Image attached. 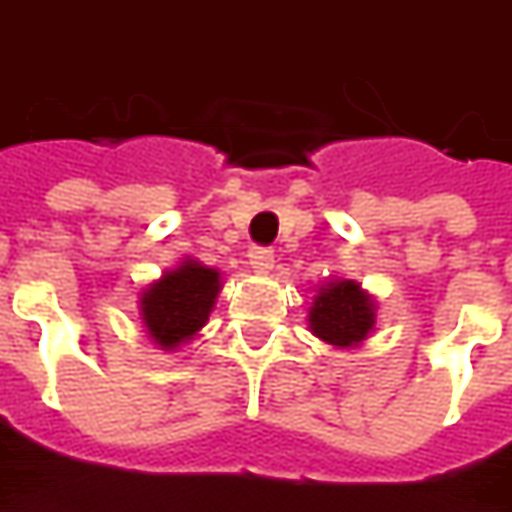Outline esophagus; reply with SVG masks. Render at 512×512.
Wrapping results in <instances>:
<instances>
[{"label": "esophagus", "mask_w": 512, "mask_h": 512, "mask_svg": "<svg viewBox=\"0 0 512 512\" xmlns=\"http://www.w3.org/2000/svg\"><path fill=\"white\" fill-rule=\"evenodd\" d=\"M249 266L260 271V274H268L271 268H274V252L271 249H263V246H255L252 252H249Z\"/></svg>", "instance_id": "34e87169"}]
</instances>
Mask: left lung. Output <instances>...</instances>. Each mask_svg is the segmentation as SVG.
Returning a JSON list of instances; mask_svg holds the SVG:
<instances>
[{
    "label": "left lung",
    "mask_w": 512,
    "mask_h": 512,
    "mask_svg": "<svg viewBox=\"0 0 512 512\" xmlns=\"http://www.w3.org/2000/svg\"><path fill=\"white\" fill-rule=\"evenodd\" d=\"M310 332L338 349H357L377 327V299L355 280L330 277L307 307Z\"/></svg>",
    "instance_id": "left-lung-1"
}]
</instances>
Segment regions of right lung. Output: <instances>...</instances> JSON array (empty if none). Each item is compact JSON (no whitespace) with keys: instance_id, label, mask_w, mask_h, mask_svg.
Here are the masks:
<instances>
[{"instance_id":"obj_1","label":"right lung","mask_w":512,"mask_h":512,"mask_svg":"<svg viewBox=\"0 0 512 512\" xmlns=\"http://www.w3.org/2000/svg\"><path fill=\"white\" fill-rule=\"evenodd\" d=\"M224 280L219 268L202 266L194 257H182L166 268L138 296V313L149 341L163 352H177L202 332L216 307Z\"/></svg>"}]
</instances>
